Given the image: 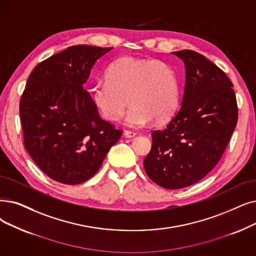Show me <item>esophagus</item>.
I'll list each match as a JSON object with an SVG mask.
<instances>
[{"instance_id":"1","label":"esophagus","mask_w":256,"mask_h":256,"mask_svg":"<svg viewBox=\"0 0 256 256\" xmlns=\"http://www.w3.org/2000/svg\"><path fill=\"white\" fill-rule=\"evenodd\" d=\"M124 135L126 138H132V137H135L137 134H136L135 132H132V130H124Z\"/></svg>"}]
</instances>
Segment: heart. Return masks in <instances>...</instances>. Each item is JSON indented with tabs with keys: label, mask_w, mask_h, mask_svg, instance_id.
I'll return each mask as SVG.
<instances>
[{
	"label": "heart",
	"mask_w": 256,
	"mask_h": 256,
	"mask_svg": "<svg viewBox=\"0 0 256 256\" xmlns=\"http://www.w3.org/2000/svg\"><path fill=\"white\" fill-rule=\"evenodd\" d=\"M106 80L94 84L91 96L98 112L108 121L124 115L126 98L130 108L124 124L141 128L154 119H168L179 102V82L172 66L162 60L121 58L110 64Z\"/></svg>",
	"instance_id": "1"
}]
</instances>
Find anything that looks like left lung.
<instances>
[{
    "mask_svg": "<svg viewBox=\"0 0 256 256\" xmlns=\"http://www.w3.org/2000/svg\"><path fill=\"white\" fill-rule=\"evenodd\" d=\"M185 64L181 106L162 130L152 132L143 161L150 179L166 190L190 186L214 168L238 124L233 84L223 70L192 50L172 52Z\"/></svg>",
    "mask_w": 256,
    "mask_h": 256,
    "instance_id": "obj_1",
    "label": "left lung"
}]
</instances>
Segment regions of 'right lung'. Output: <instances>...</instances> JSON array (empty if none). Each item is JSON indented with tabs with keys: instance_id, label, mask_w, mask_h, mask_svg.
Returning a JSON list of instances; mask_svg holds the SVG:
<instances>
[{
	"instance_id": "1",
	"label": "right lung",
	"mask_w": 256,
	"mask_h": 256,
	"mask_svg": "<svg viewBox=\"0 0 256 256\" xmlns=\"http://www.w3.org/2000/svg\"><path fill=\"white\" fill-rule=\"evenodd\" d=\"M110 50L71 46L40 62L28 77L20 102L24 146L54 181L88 180L121 137L122 130L100 118L84 88L97 60Z\"/></svg>"
}]
</instances>
